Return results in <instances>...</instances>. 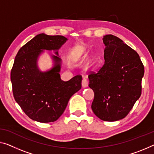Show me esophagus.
I'll use <instances>...</instances> for the list:
<instances>
[{"label":"esophagus","instance_id":"obj_1","mask_svg":"<svg viewBox=\"0 0 154 154\" xmlns=\"http://www.w3.org/2000/svg\"><path fill=\"white\" fill-rule=\"evenodd\" d=\"M82 87L83 88H86V87L88 86V82L87 81V79L86 78H83V79H82Z\"/></svg>","mask_w":154,"mask_h":154}]
</instances>
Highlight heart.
<instances>
[{
	"label": "heart",
	"mask_w": 154,
	"mask_h": 154,
	"mask_svg": "<svg viewBox=\"0 0 154 154\" xmlns=\"http://www.w3.org/2000/svg\"><path fill=\"white\" fill-rule=\"evenodd\" d=\"M82 50H83V49H82V47H78V48H77V49L75 50V54H79L82 52Z\"/></svg>",
	"instance_id": "b5f03b06"
}]
</instances>
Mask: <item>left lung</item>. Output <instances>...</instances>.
<instances>
[{
	"instance_id": "obj_1",
	"label": "left lung",
	"mask_w": 154,
	"mask_h": 154,
	"mask_svg": "<svg viewBox=\"0 0 154 154\" xmlns=\"http://www.w3.org/2000/svg\"><path fill=\"white\" fill-rule=\"evenodd\" d=\"M104 64L88 75L95 94L91 108L104 121L114 122L127 116L142 92L144 66L138 54L112 34L102 38Z\"/></svg>"
}]
</instances>
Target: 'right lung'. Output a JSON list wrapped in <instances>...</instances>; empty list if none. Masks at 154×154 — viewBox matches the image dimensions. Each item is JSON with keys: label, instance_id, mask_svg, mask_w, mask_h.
<instances>
[{"label": "right lung", "instance_id": "obj_1", "mask_svg": "<svg viewBox=\"0 0 154 154\" xmlns=\"http://www.w3.org/2000/svg\"><path fill=\"white\" fill-rule=\"evenodd\" d=\"M63 36L39 34L18 50L11 70L14 97L29 118L42 123L58 120L65 111L70 98L82 88L81 75L69 81L61 79V59L58 50L66 42ZM43 49L55 50L54 66L42 72L37 60Z\"/></svg>", "mask_w": 154, "mask_h": 154}]
</instances>
